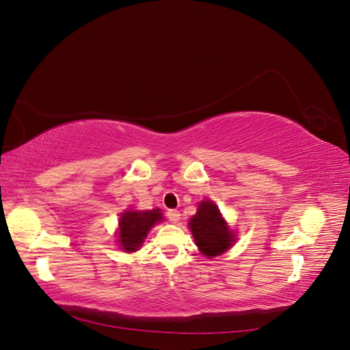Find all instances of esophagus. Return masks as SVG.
<instances>
[{
	"label": "esophagus",
	"mask_w": 350,
	"mask_h": 350,
	"mask_svg": "<svg viewBox=\"0 0 350 350\" xmlns=\"http://www.w3.org/2000/svg\"><path fill=\"white\" fill-rule=\"evenodd\" d=\"M167 219L172 221V224H176V221L181 219V213L178 210H169L167 211Z\"/></svg>",
	"instance_id": "1"
}]
</instances>
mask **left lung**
Instances as JSON below:
<instances>
[{
	"mask_svg": "<svg viewBox=\"0 0 350 350\" xmlns=\"http://www.w3.org/2000/svg\"><path fill=\"white\" fill-rule=\"evenodd\" d=\"M194 237L196 245L204 257L213 258L234 245L235 234L221 217L220 210L211 200L201 201L197 213L188 224Z\"/></svg>",
	"mask_w": 350,
	"mask_h": 350,
	"instance_id": "1",
	"label": "left lung"
}]
</instances>
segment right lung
Wrapping results in <instances>:
<instances>
[{"instance_id":"right-lung-1","label":"right lung","mask_w":350,"mask_h":350,"mask_svg":"<svg viewBox=\"0 0 350 350\" xmlns=\"http://www.w3.org/2000/svg\"><path fill=\"white\" fill-rule=\"evenodd\" d=\"M163 216L159 208L153 210H126L121 213L118 221V242L121 243V250L125 252H134L139 251L142 243L144 242L149 230L162 221Z\"/></svg>"}]
</instances>
